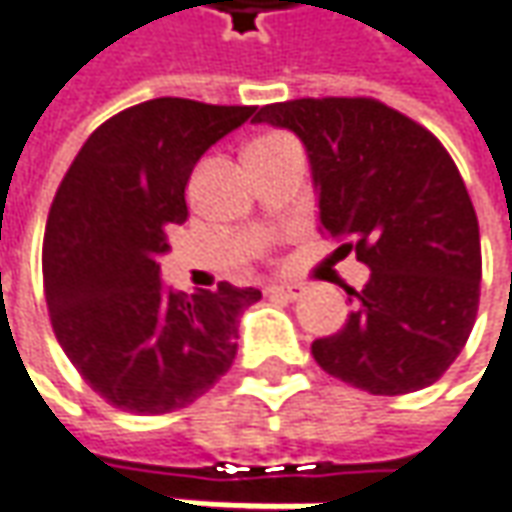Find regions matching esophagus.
<instances>
[{"label":"esophagus","mask_w":512,"mask_h":512,"mask_svg":"<svg viewBox=\"0 0 512 512\" xmlns=\"http://www.w3.org/2000/svg\"><path fill=\"white\" fill-rule=\"evenodd\" d=\"M269 294L280 297V300H300L306 294V286L303 283H277V286H269Z\"/></svg>","instance_id":"esophagus-1"}]
</instances>
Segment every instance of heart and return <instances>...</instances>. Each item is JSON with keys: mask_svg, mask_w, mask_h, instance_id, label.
Listing matches in <instances>:
<instances>
[{"mask_svg": "<svg viewBox=\"0 0 512 512\" xmlns=\"http://www.w3.org/2000/svg\"><path fill=\"white\" fill-rule=\"evenodd\" d=\"M286 135L280 133H269V135H260V138H255L246 150H257V147H272V144H277V141H283Z\"/></svg>", "mask_w": 512, "mask_h": 512, "instance_id": "1", "label": "heart"}]
</instances>
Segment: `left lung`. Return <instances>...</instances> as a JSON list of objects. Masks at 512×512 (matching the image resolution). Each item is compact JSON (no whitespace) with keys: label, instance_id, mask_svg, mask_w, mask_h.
Wrapping results in <instances>:
<instances>
[{"label":"left lung","instance_id":"1","mask_svg":"<svg viewBox=\"0 0 512 512\" xmlns=\"http://www.w3.org/2000/svg\"><path fill=\"white\" fill-rule=\"evenodd\" d=\"M255 121L306 144L320 232L371 269L317 365L377 397L428 388L459 357L479 311L482 246L465 181L442 141L377 98H294Z\"/></svg>","mask_w":512,"mask_h":512}]
</instances>
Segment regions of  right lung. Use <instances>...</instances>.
I'll return each instance as SVG.
<instances>
[{
  "instance_id": "add662e5",
  "label": "right lung",
  "mask_w": 512,
  "mask_h": 512,
  "mask_svg": "<svg viewBox=\"0 0 512 512\" xmlns=\"http://www.w3.org/2000/svg\"><path fill=\"white\" fill-rule=\"evenodd\" d=\"M257 107L152 98L107 118L56 189L42 272L50 326L104 402L169 414L206 394L235 362L238 317L257 289L167 291L158 255L184 223L203 152Z\"/></svg>"
}]
</instances>
